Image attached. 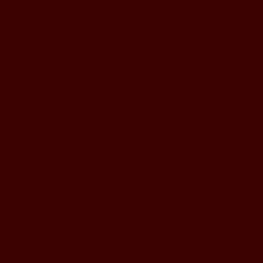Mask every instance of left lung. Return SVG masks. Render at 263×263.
<instances>
[{
	"mask_svg": "<svg viewBox=\"0 0 263 263\" xmlns=\"http://www.w3.org/2000/svg\"><path fill=\"white\" fill-rule=\"evenodd\" d=\"M222 121H223L224 135L227 137L226 148H224V154L220 162L213 167L212 171L206 177L201 178L196 182L178 186V184L170 183L164 180L163 175L160 174L154 161H151L149 158H146L143 161V167H145V171L148 176L156 196L168 203H174L176 206L181 207V209H193L198 204L210 201L220 191L221 187L226 182L227 175H229L233 162V155H235V141L232 137L233 134L232 128H231V122L229 117H224Z\"/></svg>",
	"mask_w": 263,
	"mask_h": 263,
	"instance_id": "1",
	"label": "left lung"
}]
</instances>
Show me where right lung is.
Segmentation results:
<instances>
[{
	"mask_svg": "<svg viewBox=\"0 0 263 263\" xmlns=\"http://www.w3.org/2000/svg\"><path fill=\"white\" fill-rule=\"evenodd\" d=\"M31 182H32V186L34 189V191L39 193L40 197L42 198L48 206L52 207L54 210H59V211H62L65 213H80V212H85L88 211V210L93 209L96 207L97 204H100L101 202L103 201L105 198V184H101L99 192L96 193L95 196H92L91 198H87V200H83L81 202H71L67 201V197H60V196L54 195L48 191L47 189L42 186L41 183L37 181V178L31 177Z\"/></svg>",
	"mask_w": 263,
	"mask_h": 263,
	"instance_id": "add662e5",
	"label": "right lung"
}]
</instances>
